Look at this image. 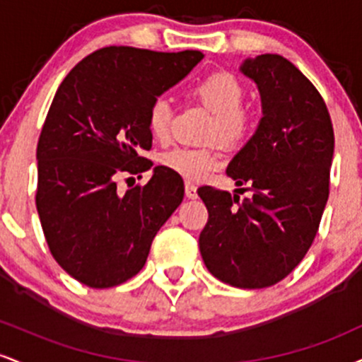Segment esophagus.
Returning a JSON list of instances; mask_svg holds the SVG:
<instances>
[{
    "label": "esophagus",
    "instance_id": "obj_1",
    "mask_svg": "<svg viewBox=\"0 0 362 362\" xmlns=\"http://www.w3.org/2000/svg\"><path fill=\"white\" fill-rule=\"evenodd\" d=\"M185 195L189 199H197V187L190 182H185Z\"/></svg>",
    "mask_w": 362,
    "mask_h": 362
}]
</instances>
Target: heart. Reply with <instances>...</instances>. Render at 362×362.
<instances>
[{
  "label": "heart",
  "instance_id": "obj_1",
  "mask_svg": "<svg viewBox=\"0 0 362 362\" xmlns=\"http://www.w3.org/2000/svg\"><path fill=\"white\" fill-rule=\"evenodd\" d=\"M192 95L201 100L214 117L209 124L207 139L221 141L224 146L238 148L250 138L253 131V115L242 107L245 88L235 74L214 71L199 80L192 86ZM173 109L168 98L158 97L148 109L146 124L156 141L165 143L172 132ZM223 156L219 146L168 149L160 156L161 167L189 182H201L221 165Z\"/></svg>",
  "mask_w": 362,
  "mask_h": 362
}]
</instances>
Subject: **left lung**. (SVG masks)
<instances>
[{"instance_id": "1", "label": "left lung", "mask_w": 362, "mask_h": 362, "mask_svg": "<svg viewBox=\"0 0 362 362\" xmlns=\"http://www.w3.org/2000/svg\"><path fill=\"white\" fill-rule=\"evenodd\" d=\"M264 117L226 173L252 199L204 185L209 213L199 236L207 271L226 284L262 289L294 271L317 236L330 192L334 126L322 95L279 54L247 59ZM245 189H243V185Z\"/></svg>"}]
</instances>
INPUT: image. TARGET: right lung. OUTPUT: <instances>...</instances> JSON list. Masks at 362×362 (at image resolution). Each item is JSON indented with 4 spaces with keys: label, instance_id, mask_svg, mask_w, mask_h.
I'll return each instance as SVG.
<instances>
[{
    "label": "right lung",
    "instance_id": "add662e5",
    "mask_svg": "<svg viewBox=\"0 0 362 362\" xmlns=\"http://www.w3.org/2000/svg\"><path fill=\"white\" fill-rule=\"evenodd\" d=\"M202 57L110 45L78 62L54 95L37 144L35 204L52 257L81 284L134 277L180 206L184 182L163 167L124 194L115 180L153 167L141 156L151 149L149 105Z\"/></svg>",
    "mask_w": 362,
    "mask_h": 362
}]
</instances>
